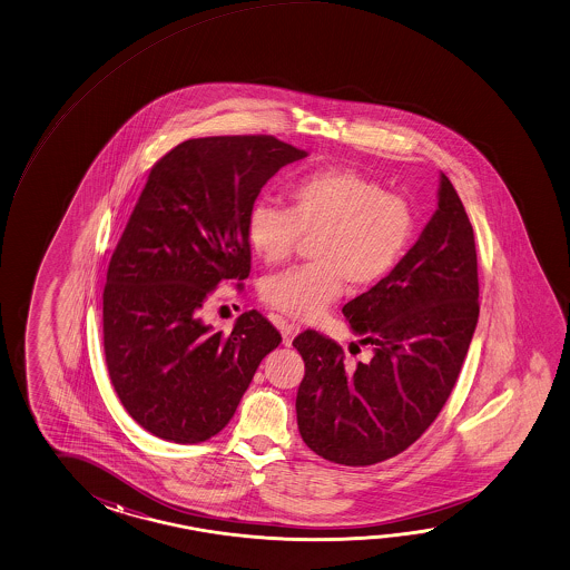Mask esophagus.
Here are the masks:
<instances>
[{
	"instance_id": "obj_1",
	"label": "esophagus",
	"mask_w": 570,
	"mask_h": 570,
	"mask_svg": "<svg viewBox=\"0 0 570 570\" xmlns=\"http://www.w3.org/2000/svg\"><path fill=\"white\" fill-rule=\"evenodd\" d=\"M277 327H279L281 335H283V345H285V347H291L293 337L299 333V325L285 322V320H279V322H277Z\"/></svg>"
}]
</instances>
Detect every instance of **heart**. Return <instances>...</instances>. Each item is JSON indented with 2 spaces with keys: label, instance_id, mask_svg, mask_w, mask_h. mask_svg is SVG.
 <instances>
[{
  "label": "heart",
  "instance_id": "heart-1",
  "mask_svg": "<svg viewBox=\"0 0 570 570\" xmlns=\"http://www.w3.org/2000/svg\"><path fill=\"white\" fill-rule=\"evenodd\" d=\"M414 235L404 198L355 168H323L287 190V208L259 203L247 217L248 247L267 267L289 259L301 237L311 265L263 283L261 299L293 320H315L342 295L343 281L363 289L387 277Z\"/></svg>",
  "mask_w": 570,
  "mask_h": 570
}]
</instances>
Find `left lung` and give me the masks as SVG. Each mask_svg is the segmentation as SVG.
<instances>
[{
    "mask_svg": "<svg viewBox=\"0 0 570 570\" xmlns=\"http://www.w3.org/2000/svg\"><path fill=\"white\" fill-rule=\"evenodd\" d=\"M474 230L450 178L414 247L372 289L343 305L370 362L345 365L342 345L322 333L293 340L305 362L297 425L317 455L372 466L404 452L432 425L454 390L476 330Z\"/></svg>",
    "mask_w": 570,
    "mask_h": 570,
    "instance_id": "1",
    "label": "left lung"
}]
</instances>
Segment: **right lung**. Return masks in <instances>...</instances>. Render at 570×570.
<instances>
[{"mask_svg": "<svg viewBox=\"0 0 570 570\" xmlns=\"http://www.w3.org/2000/svg\"><path fill=\"white\" fill-rule=\"evenodd\" d=\"M305 156L275 136H208L150 168L108 265L102 320L116 395L156 438L198 444L218 434L279 345L259 311L225 335L205 325L203 305L220 283L247 279L248 213L271 176Z\"/></svg>", "mask_w": 570, "mask_h": 570, "instance_id": "right-lung-1", "label": "right lung"}]
</instances>
